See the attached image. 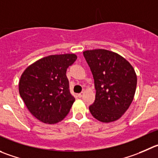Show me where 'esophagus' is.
<instances>
[{"label":"esophagus","instance_id":"esophagus-1","mask_svg":"<svg viewBox=\"0 0 158 158\" xmlns=\"http://www.w3.org/2000/svg\"><path fill=\"white\" fill-rule=\"evenodd\" d=\"M84 94H85V92H83V91H82V92H81V93H79V94H78V97L81 98L82 96L84 95Z\"/></svg>","mask_w":158,"mask_h":158}]
</instances>
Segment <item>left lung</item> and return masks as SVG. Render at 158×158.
I'll list each match as a JSON object with an SVG mask.
<instances>
[{
  "label": "left lung",
  "instance_id": "left-lung-1",
  "mask_svg": "<svg viewBox=\"0 0 158 158\" xmlns=\"http://www.w3.org/2000/svg\"><path fill=\"white\" fill-rule=\"evenodd\" d=\"M83 54L96 90L90 112L102 123L118 119L133 100L137 83L134 69L125 58L112 51L98 49L86 50Z\"/></svg>",
  "mask_w": 158,
  "mask_h": 158
}]
</instances>
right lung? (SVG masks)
<instances>
[{
    "label": "right lung",
    "instance_id": "right-lung-1",
    "mask_svg": "<svg viewBox=\"0 0 158 158\" xmlns=\"http://www.w3.org/2000/svg\"><path fill=\"white\" fill-rule=\"evenodd\" d=\"M76 60L75 54L48 56L28 66L21 76V98L40 121L54 124L70 112L75 98L70 94L66 73Z\"/></svg>",
    "mask_w": 158,
    "mask_h": 158
}]
</instances>
